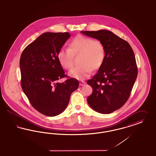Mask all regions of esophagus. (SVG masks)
<instances>
[{"instance_id":"34e87169","label":"esophagus","mask_w":156,"mask_h":156,"mask_svg":"<svg viewBox=\"0 0 156 156\" xmlns=\"http://www.w3.org/2000/svg\"><path fill=\"white\" fill-rule=\"evenodd\" d=\"M85 83L84 81H81L80 82V86H83Z\"/></svg>"}]
</instances>
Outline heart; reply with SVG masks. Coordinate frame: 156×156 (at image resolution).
I'll list each match as a JSON object with an SVG mask.
<instances>
[{
  "label": "heart",
  "mask_w": 156,
  "mask_h": 156,
  "mask_svg": "<svg viewBox=\"0 0 156 156\" xmlns=\"http://www.w3.org/2000/svg\"><path fill=\"white\" fill-rule=\"evenodd\" d=\"M81 54L80 66L73 68L69 75L76 80L88 78L92 70H97L103 64L105 57V48L101 41L91 37L78 35L69 42L68 48L61 49L57 58L63 68L69 70L73 65V56Z\"/></svg>",
  "instance_id": "b5f03b06"
}]
</instances>
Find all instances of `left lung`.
I'll return each instance as SVG.
<instances>
[{
	"mask_svg": "<svg viewBox=\"0 0 156 156\" xmlns=\"http://www.w3.org/2000/svg\"><path fill=\"white\" fill-rule=\"evenodd\" d=\"M81 32L99 40L105 48L103 64L87 81L92 88L87 102L94 111L110 114L122 107L130 95L137 76L134 53L126 41L109 30Z\"/></svg>",
	"mask_w": 156,
	"mask_h": 156,
	"instance_id": "left-lung-1",
	"label": "left lung"
}]
</instances>
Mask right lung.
<instances>
[{
  "mask_svg": "<svg viewBox=\"0 0 156 156\" xmlns=\"http://www.w3.org/2000/svg\"><path fill=\"white\" fill-rule=\"evenodd\" d=\"M70 37L68 32L44 33L25 48L20 58L22 88L33 107L46 116L62 113L79 86L73 78L58 82L66 75L57 55Z\"/></svg>",
  "mask_w": 156,
  "mask_h": 156,
  "instance_id": "right-lung-1",
  "label": "right lung"
}]
</instances>
